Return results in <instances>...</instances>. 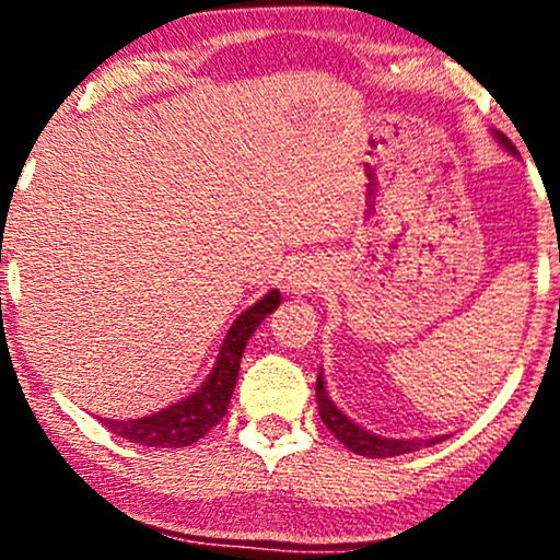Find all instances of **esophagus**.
Here are the masks:
<instances>
[{"label":"esophagus","instance_id":"1","mask_svg":"<svg viewBox=\"0 0 560 560\" xmlns=\"http://www.w3.org/2000/svg\"><path fill=\"white\" fill-rule=\"evenodd\" d=\"M320 284V271L313 262H302V266H298L292 271V276H289V292L292 294H311L316 292V287Z\"/></svg>","mask_w":560,"mask_h":560}]
</instances>
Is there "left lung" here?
I'll return each instance as SVG.
<instances>
[{"label":"left lung","mask_w":560,"mask_h":560,"mask_svg":"<svg viewBox=\"0 0 560 560\" xmlns=\"http://www.w3.org/2000/svg\"><path fill=\"white\" fill-rule=\"evenodd\" d=\"M498 139H500V144L511 152V155H518L516 147H513L505 137H498ZM316 397H318V413H320V419H324L326 427L337 434V440L342 442L347 450H352V453H358V455H365V458H392V455L413 453V450H421V447L434 445V442H442V436H434V440H384V436L365 432V429L358 427V423H352L342 413V410L331 402V397L326 395L324 376L320 374L316 382Z\"/></svg>","instance_id":"1"}]
</instances>
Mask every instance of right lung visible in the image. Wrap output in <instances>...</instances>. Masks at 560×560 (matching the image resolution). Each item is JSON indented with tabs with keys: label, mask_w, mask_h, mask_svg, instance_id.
Here are the masks:
<instances>
[{
	"label": "right lung",
	"mask_w": 560,
	"mask_h": 560,
	"mask_svg": "<svg viewBox=\"0 0 560 560\" xmlns=\"http://www.w3.org/2000/svg\"><path fill=\"white\" fill-rule=\"evenodd\" d=\"M281 294L268 292L266 298L255 302L249 311H244L240 318L234 320L226 339H223L221 352H218V361L210 371V376L205 378V384L195 395H189L186 400L171 405V408L158 410V413L144 416V419L133 421H110L102 419L107 429L115 436H124L128 442H137L144 447H186L195 445L197 440H202L218 421L226 416L231 392L236 387V376H240V361L247 339L253 337V331L258 329V324L268 313H273L279 307Z\"/></svg>",
	"instance_id": "right-lung-1"
}]
</instances>
